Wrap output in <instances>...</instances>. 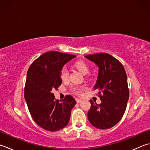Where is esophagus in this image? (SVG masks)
I'll return each mask as SVG.
<instances>
[{
  "instance_id": "34e87169",
  "label": "esophagus",
  "mask_w": 150,
  "mask_h": 150,
  "mask_svg": "<svg viewBox=\"0 0 150 150\" xmlns=\"http://www.w3.org/2000/svg\"><path fill=\"white\" fill-rule=\"evenodd\" d=\"M76 101H77V103H81V102H82L83 101V99H76Z\"/></svg>"
}]
</instances>
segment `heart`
Returning a JSON list of instances; mask_svg holds the SVG:
<instances>
[{
  "label": "heart",
  "instance_id": "obj_1",
  "mask_svg": "<svg viewBox=\"0 0 150 150\" xmlns=\"http://www.w3.org/2000/svg\"><path fill=\"white\" fill-rule=\"evenodd\" d=\"M75 68L79 70L83 75H86L90 71V67L88 64L83 61H78L74 64ZM60 79L62 81H66L68 78V71L66 67H63L62 69L60 74ZM86 88L84 86H74L71 88V92L77 95H81L83 93V91Z\"/></svg>",
  "mask_w": 150,
  "mask_h": 150
}]
</instances>
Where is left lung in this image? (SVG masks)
Returning a JSON list of instances; mask_svg holds the SVG:
<instances>
[{
    "label": "left lung",
    "mask_w": 150,
    "mask_h": 150,
    "mask_svg": "<svg viewBox=\"0 0 150 150\" xmlns=\"http://www.w3.org/2000/svg\"><path fill=\"white\" fill-rule=\"evenodd\" d=\"M99 67L98 77L94 90L101 103L98 105L90 100L88 118L91 124L100 129H109L122 118L129 96L127 75L124 66L108 53L85 56Z\"/></svg>",
    "instance_id": "obj_1"
}]
</instances>
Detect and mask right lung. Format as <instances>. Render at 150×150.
<instances>
[{"instance_id": "1", "label": "right lung", "mask_w": 150, "mask_h": 150, "mask_svg": "<svg viewBox=\"0 0 150 150\" xmlns=\"http://www.w3.org/2000/svg\"><path fill=\"white\" fill-rule=\"evenodd\" d=\"M76 56L57 51L41 55L29 67L25 86V99L32 118L47 131H57L68 124L71 110L76 104L71 96L61 102L52 91L62 84L60 74L64 64Z\"/></svg>"}]
</instances>
